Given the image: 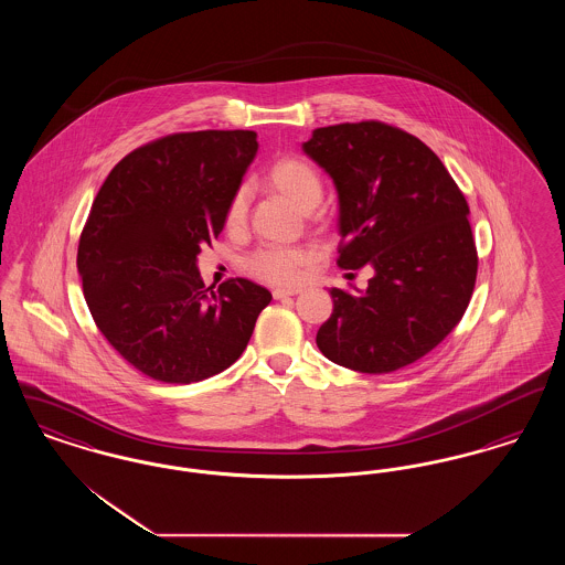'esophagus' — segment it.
<instances>
[{"label":"esophagus","instance_id":"obj_1","mask_svg":"<svg viewBox=\"0 0 565 565\" xmlns=\"http://www.w3.org/2000/svg\"><path fill=\"white\" fill-rule=\"evenodd\" d=\"M300 292H302L300 288H275L273 290V298L279 300V298H288V296L300 295Z\"/></svg>","mask_w":565,"mask_h":565}]
</instances>
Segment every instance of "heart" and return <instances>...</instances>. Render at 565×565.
<instances>
[{
	"label": "heart",
	"instance_id": "obj_1",
	"mask_svg": "<svg viewBox=\"0 0 565 565\" xmlns=\"http://www.w3.org/2000/svg\"><path fill=\"white\" fill-rule=\"evenodd\" d=\"M265 184L270 192L286 199L298 212L309 214L322 201L323 186L320 173L298 157L277 159L265 175ZM249 210V190L239 186L228 201L224 222L231 231H239ZM311 260L307 247H258L243 258V269L256 279L290 286L296 284Z\"/></svg>",
	"mask_w": 565,
	"mask_h": 565
}]
</instances>
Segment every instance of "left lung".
<instances>
[{
	"mask_svg": "<svg viewBox=\"0 0 565 565\" xmlns=\"http://www.w3.org/2000/svg\"><path fill=\"white\" fill-rule=\"evenodd\" d=\"M302 150L339 192L337 265L375 273L364 292L330 290L316 343L339 366L394 373L466 313L479 267L466 196L422 139L379 120L316 129Z\"/></svg>",
	"mask_w": 565,
	"mask_h": 565,
	"instance_id": "1",
	"label": "left lung"
}]
</instances>
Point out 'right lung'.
<instances>
[{"instance_id": "1", "label": "right lung", "mask_w": 565, "mask_h": 565, "mask_svg": "<svg viewBox=\"0 0 565 565\" xmlns=\"http://www.w3.org/2000/svg\"><path fill=\"white\" fill-rule=\"evenodd\" d=\"M256 150L254 131L164 135L118 162L93 201L78 245L88 311L109 345L154 381L226 371L270 302L267 288L243 277L205 288L196 269Z\"/></svg>"}]
</instances>
